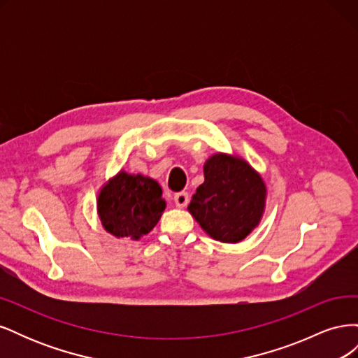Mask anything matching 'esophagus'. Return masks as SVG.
Instances as JSON below:
<instances>
[{
    "label": "esophagus",
    "mask_w": 358,
    "mask_h": 358,
    "mask_svg": "<svg viewBox=\"0 0 358 358\" xmlns=\"http://www.w3.org/2000/svg\"><path fill=\"white\" fill-rule=\"evenodd\" d=\"M188 201H189V196H188L187 191H180V192L175 194V203H176L178 208H185Z\"/></svg>",
    "instance_id": "1"
}]
</instances>
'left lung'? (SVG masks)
I'll use <instances>...</instances> for the list:
<instances>
[{"mask_svg":"<svg viewBox=\"0 0 358 358\" xmlns=\"http://www.w3.org/2000/svg\"><path fill=\"white\" fill-rule=\"evenodd\" d=\"M264 199V182L246 161L216 154L206 161L188 210L215 241L236 243L258 225Z\"/></svg>","mask_w":358,"mask_h":358,"instance_id":"obj_1","label":"left lung"}]
</instances>
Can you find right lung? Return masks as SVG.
Instances as JSON below:
<instances>
[{
  "label": "right lung",
  "mask_w": 358,
  "mask_h": 358,
  "mask_svg": "<svg viewBox=\"0 0 358 358\" xmlns=\"http://www.w3.org/2000/svg\"><path fill=\"white\" fill-rule=\"evenodd\" d=\"M96 206L107 231L137 241L157 225L166 201L155 180L121 171L101 189Z\"/></svg>",
  "instance_id": "1"
}]
</instances>
